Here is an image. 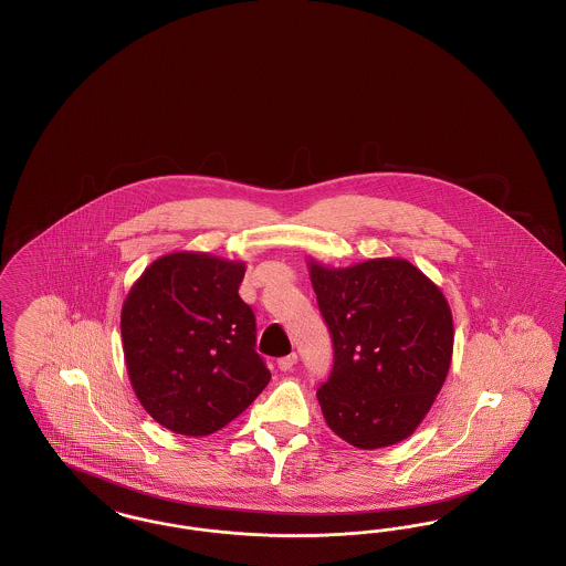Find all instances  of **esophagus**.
<instances>
[{"label":"esophagus","instance_id":"obj_1","mask_svg":"<svg viewBox=\"0 0 566 566\" xmlns=\"http://www.w3.org/2000/svg\"><path fill=\"white\" fill-rule=\"evenodd\" d=\"M296 365V354L293 352V354H289V356H282L280 360H277V369L280 371H291L293 367Z\"/></svg>","mask_w":566,"mask_h":566}]
</instances>
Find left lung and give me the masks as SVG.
Wrapping results in <instances>:
<instances>
[{"mask_svg": "<svg viewBox=\"0 0 566 566\" xmlns=\"http://www.w3.org/2000/svg\"><path fill=\"white\" fill-rule=\"evenodd\" d=\"M310 277L333 339V371L316 397L328 429L354 448L395 446L429 413L454 350L452 310L405 259L324 268Z\"/></svg>", "mask_w": 566, "mask_h": 566, "instance_id": "left-lung-1", "label": "left lung"}]
</instances>
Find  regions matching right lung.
Segmentation results:
<instances>
[{
  "mask_svg": "<svg viewBox=\"0 0 566 566\" xmlns=\"http://www.w3.org/2000/svg\"><path fill=\"white\" fill-rule=\"evenodd\" d=\"M245 263L171 252L135 280L120 312L135 397L167 431L203 437L270 384L256 321L240 296Z\"/></svg>",
  "mask_w": 566,
  "mask_h": 566,
  "instance_id": "add662e5",
  "label": "right lung"
}]
</instances>
